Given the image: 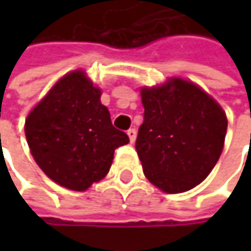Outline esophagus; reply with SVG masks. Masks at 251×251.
<instances>
[{"instance_id": "1", "label": "esophagus", "mask_w": 251, "mask_h": 251, "mask_svg": "<svg viewBox=\"0 0 251 251\" xmlns=\"http://www.w3.org/2000/svg\"><path fill=\"white\" fill-rule=\"evenodd\" d=\"M127 136H129V141L133 144V142H135V139H136V130H135L133 127H130V129L127 130Z\"/></svg>"}]
</instances>
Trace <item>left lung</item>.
<instances>
[{
    "mask_svg": "<svg viewBox=\"0 0 251 251\" xmlns=\"http://www.w3.org/2000/svg\"><path fill=\"white\" fill-rule=\"evenodd\" d=\"M144 124L136 152L145 177L166 193H181L203 181L226 141L221 106L190 81L172 78L141 90Z\"/></svg>",
    "mask_w": 251,
    "mask_h": 251,
    "instance_id": "left-lung-1",
    "label": "left lung"
}]
</instances>
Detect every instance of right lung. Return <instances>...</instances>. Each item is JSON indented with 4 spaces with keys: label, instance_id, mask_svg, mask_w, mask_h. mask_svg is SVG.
Segmentation results:
<instances>
[{
    "label": "right lung",
    "instance_id": "obj_1",
    "mask_svg": "<svg viewBox=\"0 0 251 251\" xmlns=\"http://www.w3.org/2000/svg\"><path fill=\"white\" fill-rule=\"evenodd\" d=\"M101 91L82 71L62 76L28 113L25 138L42 172L55 183L84 192L110 170L115 150L129 142L112 125Z\"/></svg>",
    "mask_w": 251,
    "mask_h": 251
}]
</instances>
